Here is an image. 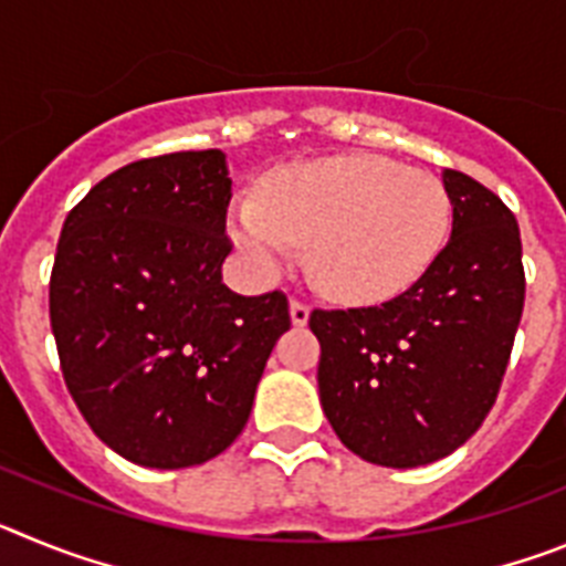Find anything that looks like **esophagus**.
Listing matches in <instances>:
<instances>
[{
	"mask_svg": "<svg viewBox=\"0 0 566 566\" xmlns=\"http://www.w3.org/2000/svg\"><path fill=\"white\" fill-rule=\"evenodd\" d=\"M289 317H292V326L303 328L308 323V306L306 303H300V300H292L289 303Z\"/></svg>",
	"mask_w": 566,
	"mask_h": 566,
	"instance_id": "obj_1",
	"label": "esophagus"
}]
</instances>
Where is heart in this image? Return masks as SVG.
Here are the masks:
<instances>
[{
	"instance_id": "1",
	"label": "heart",
	"mask_w": 566,
	"mask_h": 566,
	"mask_svg": "<svg viewBox=\"0 0 566 566\" xmlns=\"http://www.w3.org/2000/svg\"><path fill=\"white\" fill-rule=\"evenodd\" d=\"M448 232L451 198L437 175L368 153L289 164L263 181L260 201L229 209V234L254 272H283L308 243L319 292L352 306L408 292Z\"/></svg>"
}]
</instances>
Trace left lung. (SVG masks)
<instances>
[{
    "instance_id": "1",
    "label": "left lung",
    "mask_w": 566,
    "mask_h": 566,
    "mask_svg": "<svg viewBox=\"0 0 566 566\" xmlns=\"http://www.w3.org/2000/svg\"><path fill=\"white\" fill-rule=\"evenodd\" d=\"M448 247L382 306L323 312L319 405L339 442L382 468H419L462 448L496 402L524 308L522 234L496 195L442 169Z\"/></svg>"
}]
</instances>
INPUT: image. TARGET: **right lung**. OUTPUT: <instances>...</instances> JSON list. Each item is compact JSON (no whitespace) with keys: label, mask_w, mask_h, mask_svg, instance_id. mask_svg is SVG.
Wrapping results in <instances>:
<instances>
[{"label":"right lung","mask_w":566,"mask_h":566,"mask_svg":"<svg viewBox=\"0 0 566 566\" xmlns=\"http://www.w3.org/2000/svg\"><path fill=\"white\" fill-rule=\"evenodd\" d=\"M232 198L221 149L127 164L64 221L50 326L70 397L98 439L144 468L223 453L252 413L286 294L223 286Z\"/></svg>","instance_id":"add662e5"}]
</instances>
